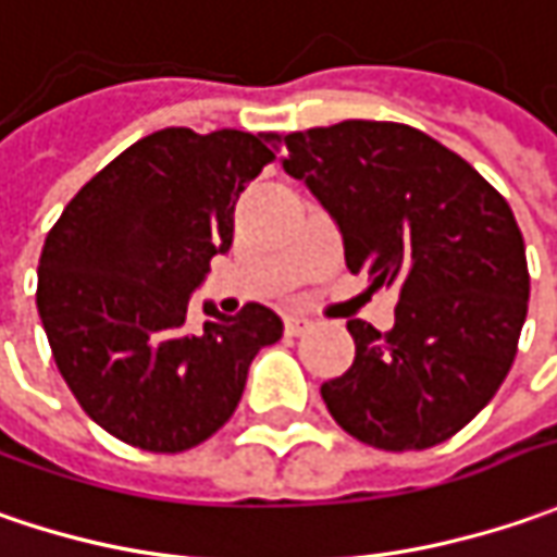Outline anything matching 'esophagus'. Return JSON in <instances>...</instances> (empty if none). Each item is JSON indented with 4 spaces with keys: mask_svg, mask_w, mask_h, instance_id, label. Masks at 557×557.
<instances>
[{
    "mask_svg": "<svg viewBox=\"0 0 557 557\" xmlns=\"http://www.w3.org/2000/svg\"><path fill=\"white\" fill-rule=\"evenodd\" d=\"M311 321L308 318H299V314H289L286 321H283V330H286V336H302L305 330H311Z\"/></svg>",
    "mask_w": 557,
    "mask_h": 557,
    "instance_id": "obj_1",
    "label": "esophagus"
}]
</instances>
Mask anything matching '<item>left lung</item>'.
Segmentation results:
<instances>
[{"mask_svg":"<svg viewBox=\"0 0 557 557\" xmlns=\"http://www.w3.org/2000/svg\"><path fill=\"white\" fill-rule=\"evenodd\" d=\"M283 171L343 233L351 274L396 289V324L349 321L355 361L321 386L358 443L386 451L446 443L511 371L530 274L508 202L461 156L393 121L268 136Z\"/></svg>","mask_w":557,"mask_h":557,"instance_id":"1","label":"left lung"}]
</instances>
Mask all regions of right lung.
<instances>
[{"instance_id":"obj_1","label":"right lung","mask_w":557,"mask_h":557,"mask_svg":"<svg viewBox=\"0 0 557 557\" xmlns=\"http://www.w3.org/2000/svg\"><path fill=\"white\" fill-rule=\"evenodd\" d=\"M274 158L268 136L164 127L67 202L39 255L37 308L64 383L127 446L174 455L239 405L249 364L283 336L249 302L189 321V293L233 243L239 193Z\"/></svg>"}]
</instances>
